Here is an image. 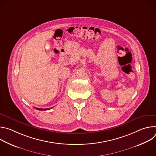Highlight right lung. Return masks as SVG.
<instances>
[{"mask_svg": "<svg viewBox=\"0 0 156 156\" xmlns=\"http://www.w3.org/2000/svg\"><path fill=\"white\" fill-rule=\"evenodd\" d=\"M36 108L37 110H49V109H51V108Z\"/></svg>", "mask_w": 156, "mask_h": 156, "instance_id": "obj_1", "label": "right lung"}]
</instances>
